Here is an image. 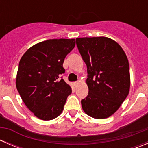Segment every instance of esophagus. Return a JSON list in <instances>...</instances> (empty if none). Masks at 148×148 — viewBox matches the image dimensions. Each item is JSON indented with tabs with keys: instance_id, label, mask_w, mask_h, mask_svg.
Masks as SVG:
<instances>
[{
	"instance_id": "esophagus-1",
	"label": "esophagus",
	"mask_w": 148,
	"mask_h": 148,
	"mask_svg": "<svg viewBox=\"0 0 148 148\" xmlns=\"http://www.w3.org/2000/svg\"><path fill=\"white\" fill-rule=\"evenodd\" d=\"M74 86H77V85L79 84V82H74Z\"/></svg>"
}]
</instances>
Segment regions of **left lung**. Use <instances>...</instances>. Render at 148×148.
Masks as SVG:
<instances>
[{"label": "left lung", "mask_w": 148, "mask_h": 148, "mask_svg": "<svg viewBox=\"0 0 148 148\" xmlns=\"http://www.w3.org/2000/svg\"><path fill=\"white\" fill-rule=\"evenodd\" d=\"M76 41L87 66L89 93L81 101L84 112L95 119L107 118L120 108L129 94L127 57L122 48L107 37L77 38Z\"/></svg>", "instance_id": "8db88e82"}]
</instances>
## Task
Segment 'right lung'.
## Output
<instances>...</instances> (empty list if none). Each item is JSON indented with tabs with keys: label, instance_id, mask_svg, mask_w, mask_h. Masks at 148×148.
Returning a JSON list of instances; mask_svg holds the SVG:
<instances>
[{
	"label": "right lung",
	"instance_id": "add662e5",
	"mask_svg": "<svg viewBox=\"0 0 148 148\" xmlns=\"http://www.w3.org/2000/svg\"><path fill=\"white\" fill-rule=\"evenodd\" d=\"M74 38L49 39L32 46L19 62L16 85L22 100L34 115L51 120L62 114L71 88L63 79V63L75 46Z\"/></svg>",
	"mask_w": 148,
	"mask_h": 148
}]
</instances>
